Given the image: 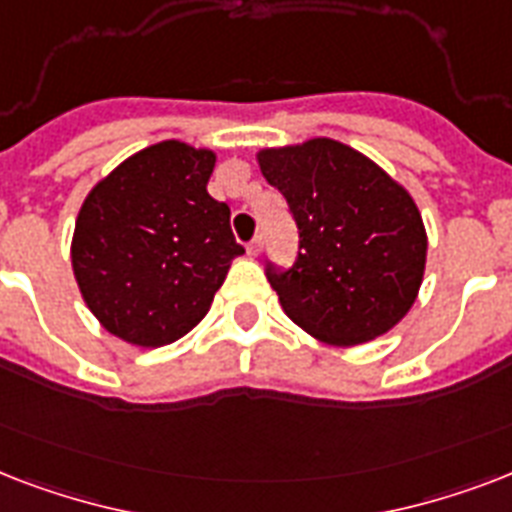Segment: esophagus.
I'll use <instances>...</instances> for the list:
<instances>
[{"instance_id": "esophagus-1", "label": "esophagus", "mask_w": 512, "mask_h": 512, "mask_svg": "<svg viewBox=\"0 0 512 512\" xmlns=\"http://www.w3.org/2000/svg\"><path fill=\"white\" fill-rule=\"evenodd\" d=\"M260 252H263V241H260V239L249 241V244H247V255L249 257H257V255H260Z\"/></svg>"}]
</instances>
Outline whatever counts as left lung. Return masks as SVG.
<instances>
[{"instance_id": "8db88e82", "label": "left lung", "mask_w": 512, "mask_h": 512, "mask_svg": "<svg viewBox=\"0 0 512 512\" xmlns=\"http://www.w3.org/2000/svg\"><path fill=\"white\" fill-rule=\"evenodd\" d=\"M255 159L300 228L295 268H268L284 313L335 348L390 332L412 311L428 260V233L412 193L332 138L260 148Z\"/></svg>"}]
</instances>
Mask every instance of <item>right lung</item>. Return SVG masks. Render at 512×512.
<instances>
[{
	"label": "right lung",
	"instance_id": "1",
	"mask_svg": "<svg viewBox=\"0 0 512 512\" xmlns=\"http://www.w3.org/2000/svg\"><path fill=\"white\" fill-rule=\"evenodd\" d=\"M217 156L183 140L143 148L92 185L76 215L71 268L108 335L162 348L188 335L223 287L231 209L207 193Z\"/></svg>",
	"mask_w": 512,
	"mask_h": 512
}]
</instances>
